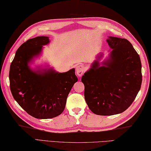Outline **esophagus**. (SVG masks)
<instances>
[{
	"mask_svg": "<svg viewBox=\"0 0 151 151\" xmlns=\"http://www.w3.org/2000/svg\"><path fill=\"white\" fill-rule=\"evenodd\" d=\"M85 70V68L83 65L79 64L76 66V74L78 76H81Z\"/></svg>",
	"mask_w": 151,
	"mask_h": 151,
	"instance_id": "esophagus-1",
	"label": "esophagus"
}]
</instances>
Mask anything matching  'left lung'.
Masks as SVG:
<instances>
[{
	"mask_svg": "<svg viewBox=\"0 0 151 151\" xmlns=\"http://www.w3.org/2000/svg\"><path fill=\"white\" fill-rule=\"evenodd\" d=\"M111 51L100 63L97 55L91 68L82 76L85 99L89 109L98 115H113L127 110L140 90L142 74L139 55L127 39L109 36Z\"/></svg>",
	"mask_w": 151,
	"mask_h": 151,
	"instance_id": "left-lung-1",
	"label": "left lung"
}]
</instances>
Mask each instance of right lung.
<instances>
[{"label": "right lung", "mask_w": 151, "mask_h": 151, "mask_svg": "<svg viewBox=\"0 0 151 151\" xmlns=\"http://www.w3.org/2000/svg\"><path fill=\"white\" fill-rule=\"evenodd\" d=\"M49 43L47 36H38L23 43L16 51L9 73L15 100L28 114L40 119L54 118L63 112L68 95L78 80L74 68L64 73L53 68H30L29 63Z\"/></svg>", "instance_id": "1"}]
</instances>
